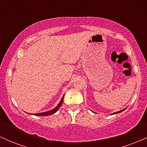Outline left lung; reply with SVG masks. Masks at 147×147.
Returning <instances> with one entry per match:
<instances>
[{"label": "left lung", "mask_w": 147, "mask_h": 147, "mask_svg": "<svg viewBox=\"0 0 147 147\" xmlns=\"http://www.w3.org/2000/svg\"><path fill=\"white\" fill-rule=\"evenodd\" d=\"M125 110V109H123V110H122V111H117V112H116V113H113V114H116V113H121V112H122L123 111H124Z\"/></svg>", "instance_id": "8db88e82"}]
</instances>
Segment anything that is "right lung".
<instances>
[{
    "instance_id": "right-lung-1",
    "label": "right lung",
    "mask_w": 147,
    "mask_h": 147,
    "mask_svg": "<svg viewBox=\"0 0 147 147\" xmlns=\"http://www.w3.org/2000/svg\"><path fill=\"white\" fill-rule=\"evenodd\" d=\"M63 97H64V95L63 97H62L61 99L60 102L59 103V104L57 105L56 107L54 109H52V110H50V111H47V112H44V113H35L34 114V115H37V116H48V115H52L54 114L55 113H56L57 111L59 110V109L60 108V106H61L62 103H63Z\"/></svg>"
}]
</instances>
